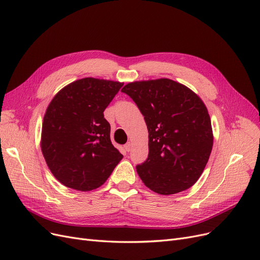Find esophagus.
<instances>
[{"mask_svg":"<svg viewBox=\"0 0 260 260\" xmlns=\"http://www.w3.org/2000/svg\"><path fill=\"white\" fill-rule=\"evenodd\" d=\"M124 149H125V151H127V152H129L131 151V149H132V143L131 142H127L126 145L124 146Z\"/></svg>","mask_w":260,"mask_h":260,"instance_id":"esophagus-1","label":"esophagus"}]
</instances>
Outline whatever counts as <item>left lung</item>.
Returning a JSON list of instances; mask_svg holds the SVG:
<instances>
[{"mask_svg":"<svg viewBox=\"0 0 260 260\" xmlns=\"http://www.w3.org/2000/svg\"><path fill=\"white\" fill-rule=\"evenodd\" d=\"M136 103L149 132V155L137 165L147 187L172 195L193 186L209 160L213 132L205 103L168 78L134 81L121 90Z\"/></svg>","mask_w":260,"mask_h":260,"instance_id":"1","label":"left lung"}]
</instances>
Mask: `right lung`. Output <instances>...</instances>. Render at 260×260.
<instances>
[{"label": "right lung", "mask_w": 260, "mask_h": 260, "mask_svg": "<svg viewBox=\"0 0 260 260\" xmlns=\"http://www.w3.org/2000/svg\"><path fill=\"white\" fill-rule=\"evenodd\" d=\"M122 85L88 77L64 86L48 105L41 148L47 166L63 185L80 191L98 188L123 158L104 118Z\"/></svg>", "instance_id": "right-lung-1"}]
</instances>
